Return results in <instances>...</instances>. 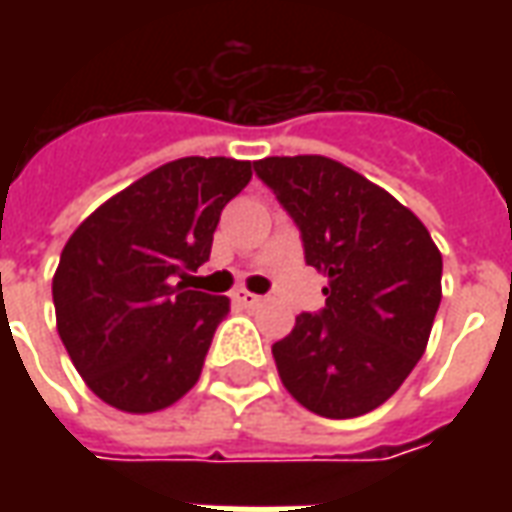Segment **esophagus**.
Here are the masks:
<instances>
[{
  "label": "esophagus",
  "instance_id": "34e87169",
  "mask_svg": "<svg viewBox=\"0 0 512 512\" xmlns=\"http://www.w3.org/2000/svg\"><path fill=\"white\" fill-rule=\"evenodd\" d=\"M235 299L241 301L244 307H260V304H263V296H255V293H249V290H241V293H235Z\"/></svg>",
  "mask_w": 512,
  "mask_h": 512
}]
</instances>
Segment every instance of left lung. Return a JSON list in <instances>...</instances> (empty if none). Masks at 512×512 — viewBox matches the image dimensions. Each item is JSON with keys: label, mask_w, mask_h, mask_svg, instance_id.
I'll list each match as a JSON object with an SVG mask.
<instances>
[{"label": "left lung", "mask_w": 512, "mask_h": 512, "mask_svg": "<svg viewBox=\"0 0 512 512\" xmlns=\"http://www.w3.org/2000/svg\"><path fill=\"white\" fill-rule=\"evenodd\" d=\"M329 285L271 345L279 378L312 414L362 417L395 395L425 354L441 301V252L406 205L326 156L255 161Z\"/></svg>", "instance_id": "left-lung-1"}]
</instances>
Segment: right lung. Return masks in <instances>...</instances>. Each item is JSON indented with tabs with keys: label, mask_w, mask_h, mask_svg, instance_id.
Wrapping results in <instances>:
<instances>
[{
	"label": "right lung",
	"mask_w": 512,
	"mask_h": 512,
	"mask_svg": "<svg viewBox=\"0 0 512 512\" xmlns=\"http://www.w3.org/2000/svg\"><path fill=\"white\" fill-rule=\"evenodd\" d=\"M249 180L252 161L178 158L106 200L68 238L51 282L57 332L104 403L150 414L197 384L230 299L178 279L211 257L222 208Z\"/></svg>",
	"instance_id": "1"
}]
</instances>
